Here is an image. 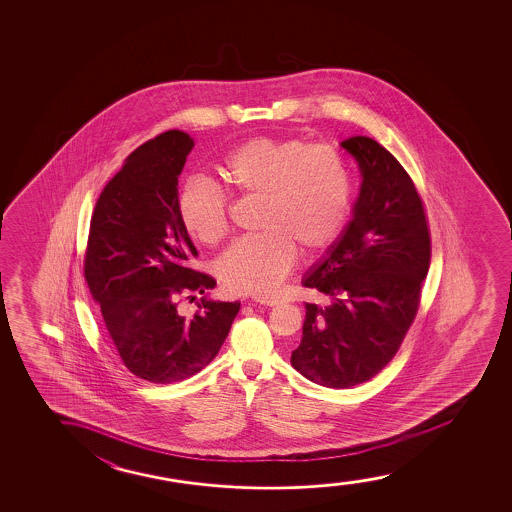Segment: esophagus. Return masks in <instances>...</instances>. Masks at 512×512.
I'll return each mask as SVG.
<instances>
[{
    "label": "esophagus",
    "instance_id": "1",
    "mask_svg": "<svg viewBox=\"0 0 512 512\" xmlns=\"http://www.w3.org/2000/svg\"><path fill=\"white\" fill-rule=\"evenodd\" d=\"M255 302L264 304V306H276L280 299L278 297H269V295H259V297H255Z\"/></svg>",
    "mask_w": 512,
    "mask_h": 512
}]
</instances>
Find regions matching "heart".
Returning a JSON list of instances; mask_svg holds the SVG:
<instances>
[{"label": "heart", "instance_id": "obj_1", "mask_svg": "<svg viewBox=\"0 0 512 512\" xmlns=\"http://www.w3.org/2000/svg\"><path fill=\"white\" fill-rule=\"evenodd\" d=\"M220 173L241 197H260V234L232 243L218 259V276L236 294H271L294 267L297 246L325 252L343 236L353 211V175L341 150L299 136H259L227 154ZM183 229L206 246L229 234L224 190L194 176L178 197Z\"/></svg>", "mask_w": 512, "mask_h": 512}]
</instances>
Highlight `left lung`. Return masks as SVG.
Here are the masks:
<instances>
[{"mask_svg":"<svg viewBox=\"0 0 512 512\" xmlns=\"http://www.w3.org/2000/svg\"><path fill=\"white\" fill-rule=\"evenodd\" d=\"M364 182L355 215L329 257L306 276L322 295L306 304L301 344L290 362L304 378L350 388L374 378L413 325L427 278L432 239L411 176L378 141H341Z\"/></svg>","mask_w":512,"mask_h":512,"instance_id":"obj_1","label":"left lung"}]
</instances>
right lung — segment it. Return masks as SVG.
Returning a JSON list of instances; mask_svg holds the SVG:
<instances>
[{"mask_svg":"<svg viewBox=\"0 0 512 512\" xmlns=\"http://www.w3.org/2000/svg\"><path fill=\"white\" fill-rule=\"evenodd\" d=\"M192 147L171 129L136 148L99 194L85 248V281L115 350L134 376L159 385L210 364L239 311V302L206 299L194 315L178 309L185 295L217 285L190 267L197 250L178 215L176 185Z\"/></svg>","mask_w":512,"mask_h":512,"instance_id":"1","label":"right lung"}]
</instances>
